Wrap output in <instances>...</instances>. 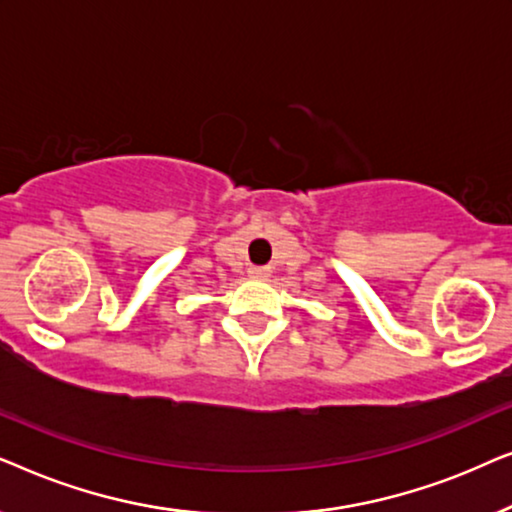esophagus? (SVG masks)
Instances as JSON below:
<instances>
[{
	"instance_id": "1",
	"label": "esophagus",
	"mask_w": 512,
	"mask_h": 512,
	"mask_svg": "<svg viewBox=\"0 0 512 512\" xmlns=\"http://www.w3.org/2000/svg\"><path fill=\"white\" fill-rule=\"evenodd\" d=\"M249 275L256 277V279H265V277H268V270H265V268H249Z\"/></svg>"
}]
</instances>
